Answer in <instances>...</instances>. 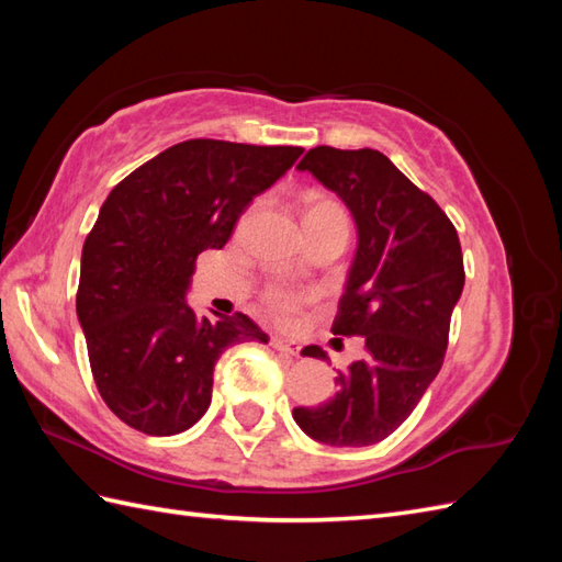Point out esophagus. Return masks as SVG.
<instances>
[{"mask_svg": "<svg viewBox=\"0 0 562 562\" xmlns=\"http://www.w3.org/2000/svg\"><path fill=\"white\" fill-rule=\"evenodd\" d=\"M270 345H272V348L278 350L280 355H284V357H296V355H300V345L288 342V340H282V338H272Z\"/></svg>", "mask_w": 562, "mask_h": 562, "instance_id": "34e87169", "label": "esophagus"}]
</instances>
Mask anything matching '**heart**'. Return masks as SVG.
Returning <instances> with one entry per match:
<instances>
[{
    "label": "heart",
    "instance_id": "heart-1",
    "mask_svg": "<svg viewBox=\"0 0 562 562\" xmlns=\"http://www.w3.org/2000/svg\"><path fill=\"white\" fill-rule=\"evenodd\" d=\"M321 220H336V222H348L342 207L338 202L328 198H312L304 202V224L306 222H321ZM304 300L292 290L284 288H270L262 294V306L268 308L272 318H278L280 324H294L296 316L302 312Z\"/></svg>",
    "mask_w": 562,
    "mask_h": 562
}]
</instances>
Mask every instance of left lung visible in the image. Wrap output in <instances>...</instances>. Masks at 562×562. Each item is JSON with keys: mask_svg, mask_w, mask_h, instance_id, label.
Returning <instances> with one entry per match:
<instances>
[{"mask_svg": "<svg viewBox=\"0 0 562 562\" xmlns=\"http://www.w3.org/2000/svg\"><path fill=\"white\" fill-rule=\"evenodd\" d=\"M348 205L357 250L333 336H360L364 357L336 376V396L294 408L330 447H369L413 413L439 374L463 290L459 234L437 202L376 149L314 147L296 166ZM306 357L326 352L308 345Z\"/></svg>", "mask_w": 562, "mask_h": 562, "instance_id": "obj_1", "label": "left lung"}]
</instances>
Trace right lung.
<instances>
[{
  "instance_id": "add662e5",
  "label": "right lung",
  "mask_w": 562,
  "mask_h": 562,
  "mask_svg": "<svg viewBox=\"0 0 562 562\" xmlns=\"http://www.w3.org/2000/svg\"><path fill=\"white\" fill-rule=\"evenodd\" d=\"M302 151L188 139L105 198L81 250L77 316L101 398L125 425L154 437L193 427L210 408L220 355L268 342L246 314L198 316L186 294L202 250L229 241Z\"/></svg>"
}]
</instances>
